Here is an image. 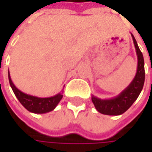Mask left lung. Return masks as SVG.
<instances>
[{
  "label": "left lung",
  "instance_id": "left-lung-1",
  "mask_svg": "<svg viewBox=\"0 0 152 152\" xmlns=\"http://www.w3.org/2000/svg\"><path fill=\"white\" fill-rule=\"evenodd\" d=\"M137 55V70L131 83L117 96L110 99H101L92 95L91 100L99 113L110 116L121 115L133 105L142 91L145 83V62L142 52L138 46L136 39L131 34Z\"/></svg>",
  "mask_w": 152,
  "mask_h": 152
}]
</instances>
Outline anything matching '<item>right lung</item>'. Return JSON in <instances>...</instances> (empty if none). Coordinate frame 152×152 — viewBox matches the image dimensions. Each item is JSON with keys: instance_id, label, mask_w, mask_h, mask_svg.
Listing matches in <instances>:
<instances>
[{"instance_id": "1", "label": "right lung", "mask_w": 152, "mask_h": 152, "mask_svg": "<svg viewBox=\"0 0 152 152\" xmlns=\"http://www.w3.org/2000/svg\"><path fill=\"white\" fill-rule=\"evenodd\" d=\"M8 79L10 85H11L16 97L18 98V100L28 112L33 113L43 114L53 111L63 96V95H62L63 89L58 94L50 97H38L26 94V93L21 91L20 90H18L15 86L11 79L9 70Z\"/></svg>"}]
</instances>
